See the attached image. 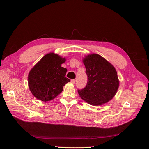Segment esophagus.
<instances>
[{"label":"esophagus","mask_w":149,"mask_h":149,"mask_svg":"<svg viewBox=\"0 0 149 149\" xmlns=\"http://www.w3.org/2000/svg\"><path fill=\"white\" fill-rule=\"evenodd\" d=\"M71 82L73 83V84H74L75 83V82H76V80L74 79H71Z\"/></svg>","instance_id":"1"}]
</instances>
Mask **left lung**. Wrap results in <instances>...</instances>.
Wrapping results in <instances>:
<instances>
[{"label": "left lung", "mask_w": 149, "mask_h": 149, "mask_svg": "<svg viewBox=\"0 0 149 149\" xmlns=\"http://www.w3.org/2000/svg\"><path fill=\"white\" fill-rule=\"evenodd\" d=\"M88 76L85 88L78 89L79 96L93 106H100L114 97L119 81L115 68L97 54H91L83 59Z\"/></svg>", "instance_id": "obj_1"}]
</instances>
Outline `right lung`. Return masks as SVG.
<instances>
[{"instance_id": "right-lung-1", "label": "right lung", "mask_w": 149, "mask_h": 149, "mask_svg": "<svg viewBox=\"0 0 149 149\" xmlns=\"http://www.w3.org/2000/svg\"><path fill=\"white\" fill-rule=\"evenodd\" d=\"M66 61L57 54L45 55L29 73L28 83L30 91L38 100L48 101L53 100L70 80L65 75L67 69L61 67Z\"/></svg>"}]
</instances>
